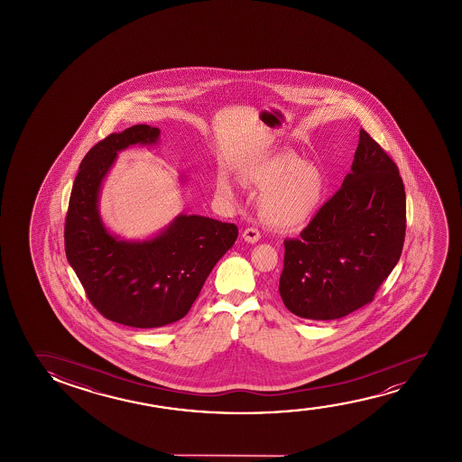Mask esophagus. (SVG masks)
<instances>
[{
	"label": "esophagus",
	"mask_w": 462,
	"mask_h": 462,
	"mask_svg": "<svg viewBox=\"0 0 462 462\" xmlns=\"http://www.w3.org/2000/svg\"><path fill=\"white\" fill-rule=\"evenodd\" d=\"M243 238H245V241H247V243H257V241L260 240V232L257 230V228L254 227H247L245 232H243Z\"/></svg>",
	"instance_id": "esophagus-1"
}]
</instances>
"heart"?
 I'll use <instances>...</instances> for the list:
<instances>
[{
    "label": "heart",
    "mask_w": 462,
    "mask_h": 462,
    "mask_svg": "<svg viewBox=\"0 0 462 462\" xmlns=\"http://www.w3.org/2000/svg\"><path fill=\"white\" fill-rule=\"evenodd\" d=\"M243 180L257 189H263L259 200L260 217L276 230L291 232L303 227L322 207L327 180L314 162L300 161L291 152H279L255 165ZM222 196H234V186L227 178L217 180Z\"/></svg>",
    "instance_id": "obj_1"
}]
</instances>
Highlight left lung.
Segmentation results:
<instances>
[{"label": "left lung", "instance_id": "1", "mask_svg": "<svg viewBox=\"0 0 462 462\" xmlns=\"http://www.w3.org/2000/svg\"><path fill=\"white\" fill-rule=\"evenodd\" d=\"M405 190L382 146L361 129L350 173L300 238L284 241L279 293L310 320H335L371 303L398 263Z\"/></svg>", "mask_w": 462, "mask_h": 462}]
</instances>
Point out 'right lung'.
I'll list each match as a JSON object with an SVG mask.
<instances>
[{"instance_id": "obj_1", "label": "right lung", "mask_w": 462, "mask_h": 462, "mask_svg": "<svg viewBox=\"0 0 462 462\" xmlns=\"http://www.w3.org/2000/svg\"><path fill=\"white\" fill-rule=\"evenodd\" d=\"M159 134L135 125L96 143L79 167L64 224L66 257L89 301L108 320L134 328L183 319L238 236L235 224L197 215H178L150 240H120L108 232L99 215L104 178L118 152L154 145Z\"/></svg>"}]
</instances>
